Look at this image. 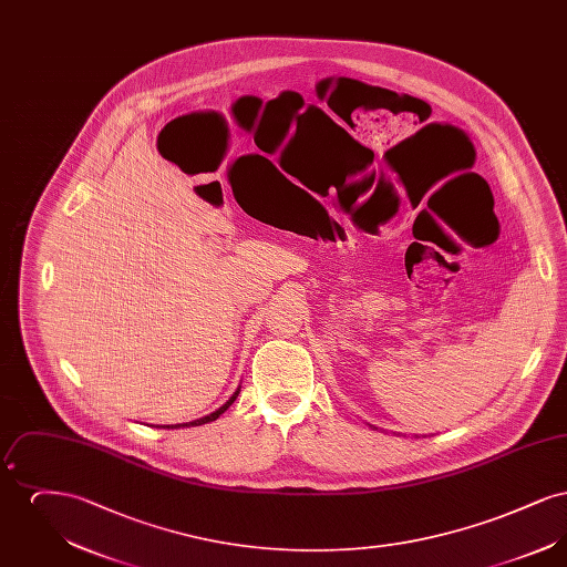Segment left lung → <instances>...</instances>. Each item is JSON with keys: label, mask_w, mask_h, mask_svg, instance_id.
I'll use <instances>...</instances> for the list:
<instances>
[{"label": "left lung", "mask_w": 567, "mask_h": 567, "mask_svg": "<svg viewBox=\"0 0 567 567\" xmlns=\"http://www.w3.org/2000/svg\"><path fill=\"white\" fill-rule=\"evenodd\" d=\"M374 430H378V427H374Z\"/></svg>", "instance_id": "1"}]
</instances>
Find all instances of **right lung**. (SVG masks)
<instances>
[{"mask_svg":"<svg viewBox=\"0 0 567 567\" xmlns=\"http://www.w3.org/2000/svg\"><path fill=\"white\" fill-rule=\"evenodd\" d=\"M238 393H240V389L225 402V404L220 405L218 410H215V412H210L208 416H202V419H195V421H190V423H178V425H163V430L167 427V430H178V427H197V425H204V423H213V421H216L229 405L234 404L236 402V398H238Z\"/></svg>","mask_w":567,"mask_h":567,"instance_id":"add662e5","label":"right lung"}]
</instances>
